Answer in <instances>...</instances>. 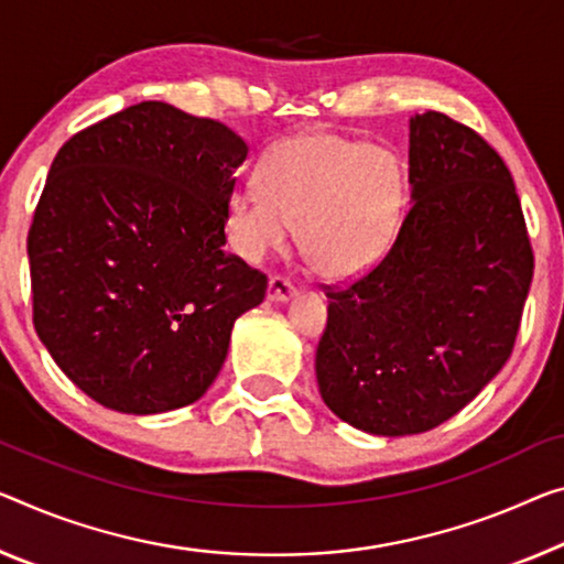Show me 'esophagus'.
I'll list each match as a JSON object with an SVG mask.
<instances>
[{
	"label": "esophagus",
	"mask_w": 564,
	"mask_h": 564,
	"mask_svg": "<svg viewBox=\"0 0 564 564\" xmlns=\"http://www.w3.org/2000/svg\"><path fill=\"white\" fill-rule=\"evenodd\" d=\"M292 294H294V284L288 280V276H282V274L270 276V288H267V297H270L272 302H284V300H290Z\"/></svg>",
	"instance_id": "esophagus-1"
}]
</instances>
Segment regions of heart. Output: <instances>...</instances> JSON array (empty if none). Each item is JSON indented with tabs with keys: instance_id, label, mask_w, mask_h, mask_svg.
I'll return each mask as SVG.
<instances>
[{
	"instance_id": "heart-1",
	"label": "heart",
	"mask_w": 564,
	"mask_h": 564,
	"mask_svg": "<svg viewBox=\"0 0 564 564\" xmlns=\"http://www.w3.org/2000/svg\"><path fill=\"white\" fill-rule=\"evenodd\" d=\"M403 202L398 161L333 133L284 138L257 169V188H239L227 204L229 241L241 259L259 264L288 245L330 280L366 272L393 237Z\"/></svg>"
}]
</instances>
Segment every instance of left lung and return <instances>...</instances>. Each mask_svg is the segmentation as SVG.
<instances>
[{
	"mask_svg": "<svg viewBox=\"0 0 564 564\" xmlns=\"http://www.w3.org/2000/svg\"><path fill=\"white\" fill-rule=\"evenodd\" d=\"M411 204L388 252L327 288L315 372L337 419L378 436L436 429L512 355L534 254L512 173L469 126L411 118Z\"/></svg>",
	"mask_w": 564,
	"mask_h": 564,
	"instance_id": "1",
	"label": "left lung"
}]
</instances>
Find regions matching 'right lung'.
Wrapping results in <instances>:
<instances>
[{
	"mask_svg": "<svg viewBox=\"0 0 564 564\" xmlns=\"http://www.w3.org/2000/svg\"><path fill=\"white\" fill-rule=\"evenodd\" d=\"M247 143L219 120L145 100L57 151L28 234L32 319L52 360L106 409L202 398L267 274L229 254Z\"/></svg>",
	"mask_w": 564,
	"mask_h": 564,
	"instance_id": "right-lung-1",
	"label": "right lung"
}]
</instances>
